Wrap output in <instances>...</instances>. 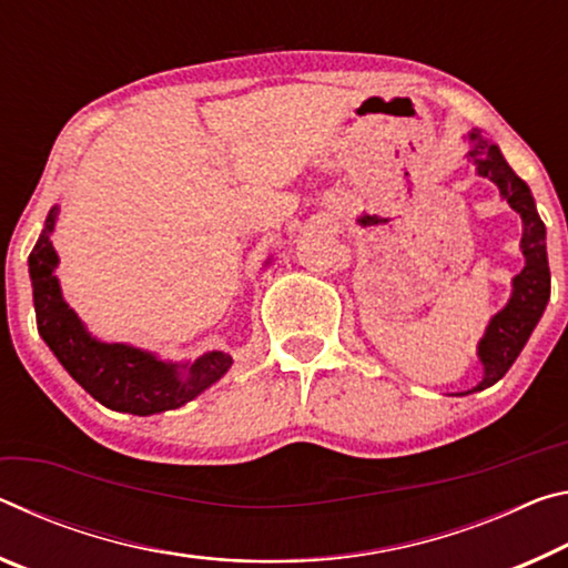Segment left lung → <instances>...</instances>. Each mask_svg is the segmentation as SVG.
Segmentation results:
<instances>
[{
	"mask_svg": "<svg viewBox=\"0 0 568 568\" xmlns=\"http://www.w3.org/2000/svg\"><path fill=\"white\" fill-rule=\"evenodd\" d=\"M470 141L473 148L468 151V158L478 165V173L494 181L500 189V196H504L510 203V209L518 211L520 219H524L520 248H524L526 256L524 272L514 278V296H510L506 310H500L496 317L490 320L486 337L480 339L478 355L483 359V367H486V377H483V383L478 387L468 389V393H476V389L496 385L510 369V365H514L528 337H531L534 327L546 310L548 294H551V272H548L546 258V226L544 221L538 219L536 203L531 191H528V185L510 171V165L506 163V158L500 155L498 145L483 141L480 130H473Z\"/></svg>",
	"mask_w": 568,
	"mask_h": 568,
	"instance_id": "8db88e82",
	"label": "left lung"
}]
</instances>
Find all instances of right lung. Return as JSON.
Here are the masks:
<instances>
[{"label":"right lung","mask_w":568,"mask_h":568,"mask_svg":"<svg viewBox=\"0 0 568 568\" xmlns=\"http://www.w3.org/2000/svg\"><path fill=\"white\" fill-rule=\"evenodd\" d=\"M54 216H58V209L50 211L48 226L30 254L37 329L54 357L62 362V367L98 403L110 410L133 415L175 410L226 375L231 357L223 352H209L181 375L179 367L158 362L148 352L92 339L78 314L62 302L60 284L52 274L58 266V254L50 244Z\"/></svg>","instance_id":"add662e5"}]
</instances>
